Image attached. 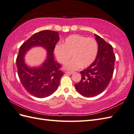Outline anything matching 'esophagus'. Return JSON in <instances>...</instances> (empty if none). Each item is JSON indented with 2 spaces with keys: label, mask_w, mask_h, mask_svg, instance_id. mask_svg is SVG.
I'll return each mask as SVG.
<instances>
[{
  "label": "esophagus",
  "mask_w": 134,
  "mask_h": 134,
  "mask_svg": "<svg viewBox=\"0 0 134 134\" xmlns=\"http://www.w3.org/2000/svg\"><path fill=\"white\" fill-rule=\"evenodd\" d=\"M65 73L68 74H72L73 73V72H72V71H65Z\"/></svg>",
  "instance_id": "esophagus-1"
}]
</instances>
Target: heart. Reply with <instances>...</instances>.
<instances>
[{
    "label": "heart",
    "instance_id": "1",
    "mask_svg": "<svg viewBox=\"0 0 134 134\" xmlns=\"http://www.w3.org/2000/svg\"><path fill=\"white\" fill-rule=\"evenodd\" d=\"M98 44L95 39L73 35L65 38L62 44L55 48V54L60 63L65 64V68L69 70H76L79 68H86L94 62L98 54Z\"/></svg>",
    "mask_w": 134,
    "mask_h": 134
}]
</instances>
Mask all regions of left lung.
I'll return each instance as SVG.
<instances>
[{"label":"left lung","instance_id":"1","mask_svg":"<svg viewBox=\"0 0 134 134\" xmlns=\"http://www.w3.org/2000/svg\"><path fill=\"white\" fill-rule=\"evenodd\" d=\"M94 36L98 47L97 56L89 67L81 71V81L75 84L78 93L86 97L97 96L106 89L113 76L116 59L112 45Z\"/></svg>","mask_w":134,"mask_h":134}]
</instances>
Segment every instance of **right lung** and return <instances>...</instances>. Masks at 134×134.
I'll return each mask as SVG.
<instances>
[{
  "mask_svg": "<svg viewBox=\"0 0 134 134\" xmlns=\"http://www.w3.org/2000/svg\"><path fill=\"white\" fill-rule=\"evenodd\" d=\"M59 40L58 32L42 30L34 34L19 48L16 59L19 80L27 92L36 97L44 98L52 94L64 75L61 65L55 60L53 53ZM37 46L46 49L47 58L41 66L28 67L24 60L25 53L32 47Z\"/></svg>",
  "mask_w": 134,
  "mask_h": 134,
  "instance_id": "1",
  "label": "right lung"
}]
</instances>
